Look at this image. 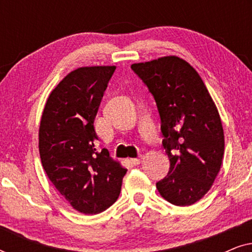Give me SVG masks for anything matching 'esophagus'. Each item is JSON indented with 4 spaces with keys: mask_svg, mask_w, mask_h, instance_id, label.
<instances>
[{
    "mask_svg": "<svg viewBox=\"0 0 252 252\" xmlns=\"http://www.w3.org/2000/svg\"><path fill=\"white\" fill-rule=\"evenodd\" d=\"M141 161H142V158H141V157L132 158V159H129V163L132 164V165H139Z\"/></svg>",
    "mask_w": 252,
    "mask_h": 252,
    "instance_id": "esophagus-1",
    "label": "esophagus"
}]
</instances>
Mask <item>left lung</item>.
<instances>
[{"mask_svg": "<svg viewBox=\"0 0 252 252\" xmlns=\"http://www.w3.org/2000/svg\"><path fill=\"white\" fill-rule=\"evenodd\" d=\"M130 68L156 101L170 171L156 187L167 202L187 206L212 187L221 167L225 136L221 119L204 82L190 64L160 57Z\"/></svg>", "mask_w": 252, "mask_h": 252, "instance_id": "8db88e82", "label": "left lung"}]
</instances>
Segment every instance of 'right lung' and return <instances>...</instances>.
Segmentation results:
<instances>
[{
    "instance_id": "1",
    "label": "right lung",
    "mask_w": 252,
    "mask_h": 252,
    "mask_svg": "<svg viewBox=\"0 0 252 252\" xmlns=\"http://www.w3.org/2000/svg\"><path fill=\"white\" fill-rule=\"evenodd\" d=\"M116 66L72 71L50 93L41 117L39 151L55 188L72 208L96 215L117 201L127 170L95 148L94 128L103 94Z\"/></svg>"
}]
</instances>
